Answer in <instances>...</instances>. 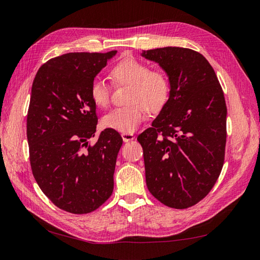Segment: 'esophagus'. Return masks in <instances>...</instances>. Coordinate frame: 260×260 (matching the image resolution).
<instances>
[{"label": "esophagus", "instance_id": "1", "mask_svg": "<svg viewBox=\"0 0 260 260\" xmlns=\"http://www.w3.org/2000/svg\"><path fill=\"white\" fill-rule=\"evenodd\" d=\"M122 138H123V141L126 143V142L133 141V139L135 138V136H134V134H132V133H123Z\"/></svg>", "mask_w": 260, "mask_h": 260}]
</instances>
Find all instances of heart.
Masks as SVG:
<instances>
[{"label": "heart", "instance_id": "obj_1", "mask_svg": "<svg viewBox=\"0 0 260 260\" xmlns=\"http://www.w3.org/2000/svg\"><path fill=\"white\" fill-rule=\"evenodd\" d=\"M116 84H129L127 101L131 103L109 112L102 118L104 127L121 133L134 132L147 111H157L167 102L170 92L169 78L160 70H150L149 66L135 58L119 61L111 70ZM90 96L99 108H106L111 100V88L102 79H94L90 85Z\"/></svg>", "mask_w": 260, "mask_h": 260}]
</instances>
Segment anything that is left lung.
Instances as JSON below:
<instances>
[{
	"label": "left lung",
	"instance_id": "left-lung-1",
	"mask_svg": "<svg viewBox=\"0 0 260 260\" xmlns=\"http://www.w3.org/2000/svg\"><path fill=\"white\" fill-rule=\"evenodd\" d=\"M170 82L168 101L151 127L139 134L146 184L162 204L188 209L208 196L221 174L226 144L224 93L198 51L164 47L143 51Z\"/></svg>",
	"mask_w": 260,
	"mask_h": 260
}]
</instances>
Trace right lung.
Instances as JSON below:
<instances>
[{
	"label": "right lung",
	"mask_w": 260,
	"mask_h": 260,
	"mask_svg": "<svg viewBox=\"0 0 260 260\" xmlns=\"http://www.w3.org/2000/svg\"><path fill=\"white\" fill-rule=\"evenodd\" d=\"M116 50L69 52L52 58L36 73L27 112L32 175L59 209L85 214L100 208L114 188V170L123 144L105 128L94 145L96 105L90 85Z\"/></svg>",
	"instance_id": "add662e5"
}]
</instances>
